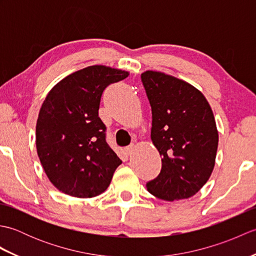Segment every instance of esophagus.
<instances>
[{
	"label": "esophagus",
	"instance_id": "esophagus-1",
	"mask_svg": "<svg viewBox=\"0 0 256 256\" xmlns=\"http://www.w3.org/2000/svg\"><path fill=\"white\" fill-rule=\"evenodd\" d=\"M134 148H135V146L134 145H130L128 148H125V152H126V154L128 155V156H131L132 154H133V152H134Z\"/></svg>",
	"mask_w": 256,
	"mask_h": 256
}]
</instances>
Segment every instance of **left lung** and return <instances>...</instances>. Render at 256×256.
I'll list each match as a JSON object with an SVG mask.
<instances>
[{
  "instance_id": "left-lung-1",
  "label": "left lung",
  "mask_w": 256,
  "mask_h": 256,
  "mask_svg": "<svg viewBox=\"0 0 256 256\" xmlns=\"http://www.w3.org/2000/svg\"><path fill=\"white\" fill-rule=\"evenodd\" d=\"M140 78L152 108L150 138L162 156L160 175L146 188L166 201L192 197L216 164L219 134L214 112L186 81L153 70Z\"/></svg>"
}]
</instances>
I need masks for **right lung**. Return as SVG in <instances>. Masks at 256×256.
<instances>
[{
	"mask_svg": "<svg viewBox=\"0 0 256 256\" xmlns=\"http://www.w3.org/2000/svg\"><path fill=\"white\" fill-rule=\"evenodd\" d=\"M128 72L89 66L59 81L38 114L36 148L40 164L59 192L77 198L104 192L122 160L106 142L99 118L102 92Z\"/></svg>",
	"mask_w": 256,
	"mask_h": 256,
	"instance_id": "1",
	"label": "right lung"
}]
</instances>
